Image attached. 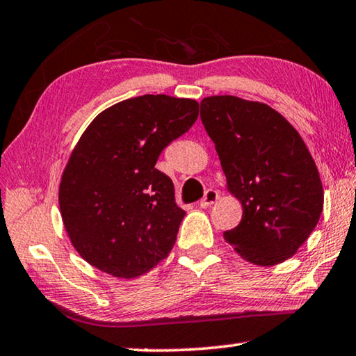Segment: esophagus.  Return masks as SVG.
<instances>
[{"mask_svg":"<svg viewBox=\"0 0 356 356\" xmlns=\"http://www.w3.org/2000/svg\"><path fill=\"white\" fill-rule=\"evenodd\" d=\"M219 192L218 191H214V189H208L207 192H205V197H203V199L200 200V207L202 208H208V207H211L213 203H216L218 200H219Z\"/></svg>","mask_w":356,"mask_h":356,"instance_id":"34e87169","label":"esophagus"}]
</instances>
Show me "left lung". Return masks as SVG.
Segmentation results:
<instances>
[{
	"label": "left lung",
	"instance_id": "1",
	"mask_svg": "<svg viewBox=\"0 0 356 356\" xmlns=\"http://www.w3.org/2000/svg\"><path fill=\"white\" fill-rule=\"evenodd\" d=\"M200 118L216 147L227 191L241 202L243 218L224 240L259 266L296 254L320 219L323 188L298 131L264 102L209 96Z\"/></svg>",
	"mask_w": 356,
	"mask_h": 356
}]
</instances>
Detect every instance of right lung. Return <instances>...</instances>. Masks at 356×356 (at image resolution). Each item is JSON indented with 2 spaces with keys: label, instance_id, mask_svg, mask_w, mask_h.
Segmentation results:
<instances>
[{
  "label": "right lung",
  "instance_id": "add662e5",
  "mask_svg": "<svg viewBox=\"0 0 356 356\" xmlns=\"http://www.w3.org/2000/svg\"><path fill=\"white\" fill-rule=\"evenodd\" d=\"M197 116L194 99L145 95L106 108L81 134L58 199L69 240L91 266L134 279L170 252L186 213L154 165Z\"/></svg>",
  "mask_w": 356,
  "mask_h": 356
}]
</instances>
